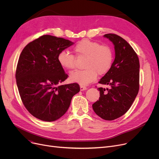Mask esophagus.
<instances>
[{
    "mask_svg": "<svg viewBox=\"0 0 159 159\" xmlns=\"http://www.w3.org/2000/svg\"><path fill=\"white\" fill-rule=\"evenodd\" d=\"M80 91H84V90H86L87 89V88L84 86H82V85H80Z\"/></svg>",
    "mask_w": 159,
    "mask_h": 159,
    "instance_id": "1",
    "label": "esophagus"
}]
</instances>
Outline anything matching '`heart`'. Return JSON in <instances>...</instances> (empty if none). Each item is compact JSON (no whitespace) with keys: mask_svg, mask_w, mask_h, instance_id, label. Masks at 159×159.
I'll return each mask as SVG.
<instances>
[{"mask_svg":"<svg viewBox=\"0 0 159 159\" xmlns=\"http://www.w3.org/2000/svg\"><path fill=\"white\" fill-rule=\"evenodd\" d=\"M73 51L78 57H86L83 70L74 71L70 73L72 82L81 85H88L95 80L98 74L104 75L111 68L113 53L107 45H101L98 42L83 39L77 43ZM57 61L62 68L71 70L75 68V57L67 51H62L58 55Z\"/></svg>","mask_w":159,"mask_h":159,"instance_id":"obj_1","label":"heart"}]
</instances>
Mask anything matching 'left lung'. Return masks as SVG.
<instances>
[{
  "label": "left lung",
  "mask_w": 159,
  "mask_h": 159,
  "mask_svg": "<svg viewBox=\"0 0 159 159\" xmlns=\"http://www.w3.org/2000/svg\"><path fill=\"white\" fill-rule=\"evenodd\" d=\"M104 37L113 43L115 57L110 70L98 82L109 88H98L99 100L92 107L100 117L113 120L128 111L138 94L140 64L137 53L126 40L113 33Z\"/></svg>",
  "instance_id": "8db88e82"
}]
</instances>
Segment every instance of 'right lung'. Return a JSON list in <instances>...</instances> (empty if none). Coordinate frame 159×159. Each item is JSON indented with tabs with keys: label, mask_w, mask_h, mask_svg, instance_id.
I'll use <instances>...</instances> for the list:
<instances>
[{
	"label": "right lung",
	"mask_w": 159,
	"mask_h": 159,
	"mask_svg": "<svg viewBox=\"0 0 159 159\" xmlns=\"http://www.w3.org/2000/svg\"><path fill=\"white\" fill-rule=\"evenodd\" d=\"M73 44L69 40L45 35L27 44L20 53L15 73L19 92L27 110L41 120L61 118L79 92L77 83L60 85L68 75L57 57Z\"/></svg>",
	"instance_id": "obj_1"
}]
</instances>
